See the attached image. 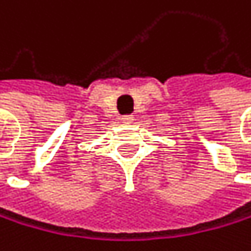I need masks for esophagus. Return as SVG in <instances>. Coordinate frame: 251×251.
I'll return each mask as SVG.
<instances>
[{
	"mask_svg": "<svg viewBox=\"0 0 251 251\" xmlns=\"http://www.w3.org/2000/svg\"><path fill=\"white\" fill-rule=\"evenodd\" d=\"M122 122H123V123H132V122H134V117H132V115H123V117H122Z\"/></svg>",
	"mask_w": 251,
	"mask_h": 251,
	"instance_id": "esophagus-1",
	"label": "esophagus"
}]
</instances>
